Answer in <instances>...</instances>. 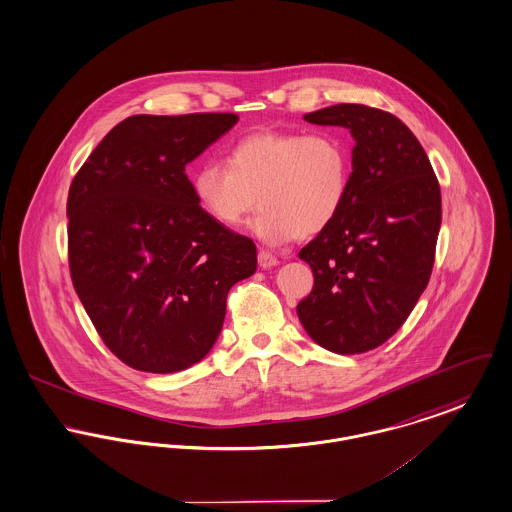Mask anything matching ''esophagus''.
<instances>
[{
	"label": "esophagus",
	"mask_w": 512,
	"mask_h": 512,
	"mask_svg": "<svg viewBox=\"0 0 512 512\" xmlns=\"http://www.w3.org/2000/svg\"><path fill=\"white\" fill-rule=\"evenodd\" d=\"M257 261H259V267H263V269H271V267L278 263V259L272 255L271 251H265V249L259 251Z\"/></svg>",
	"instance_id": "obj_1"
}]
</instances>
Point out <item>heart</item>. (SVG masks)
Instances as JSON below:
<instances>
[{"mask_svg":"<svg viewBox=\"0 0 512 512\" xmlns=\"http://www.w3.org/2000/svg\"><path fill=\"white\" fill-rule=\"evenodd\" d=\"M226 164L201 162L191 174L199 207L226 230L249 212L253 234L267 245L325 232L344 211L352 183V156L334 133L261 131L226 152Z\"/></svg>","mask_w":512,"mask_h":512,"instance_id":"obj_1","label":"heart"}]
</instances>
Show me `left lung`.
<instances>
[{"label":"left lung","mask_w":512,"mask_h":512,"mask_svg":"<svg viewBox=\"0 0 512 512\" xmlns=\"http://www.w3.org/2000/svg\"><path fill=\"white\" fill-rule=\"evenodd\" d=\"M303 120L342 125L356 145L344 211L300 251L315 284L298 317L319 346L363 354L404 325L429 282L439 181L416 135L389 112L336 104Z\"/></svg>","instance_id":"left-lung-1"}]
</instances>
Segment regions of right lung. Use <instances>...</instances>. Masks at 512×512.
Segmentation results:
<instances>
[{"label": "right lung", "instance_id": "add662e5", "mask_svg": "<svg viewBox=\"0 0 512 512\" xmlns=\"http://www.w3.org/2000/svg\"><path fill=\"white\" fill-rule=\"evenodd\" d=\"M236 123V114L131 116L71 181V280L104 344L133 369L174 373L203 360L230 288L257 269L253 240L216 224L185 174Z\"/></svg>", "mask_w": 512, "mask_h": 512}]
</instances>
